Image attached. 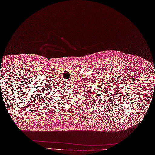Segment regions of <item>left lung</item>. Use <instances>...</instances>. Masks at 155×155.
Returning <instances> with one entry per match:
<instances>
[{"label":"left lung","mask_w":155,"mask_h":155,"mask_svg":"<svg viewBox=\"0 0 155 155\" xmlns=\"http://www.w3.org/2000/svg\"><path fill=\"white\" fill-rule=\"evenodd\" d=\"M93 92H94V91H92V89H88V90H87V92L86 93V94L89 95V97H91H91H92V98H94V97H93L92 96H94V97H96V95H95L94 93ZM97 95H98L97 94ZM93 100V99H92Z\"/></svg>","instance_id":"obj_1"}]
</instances>
